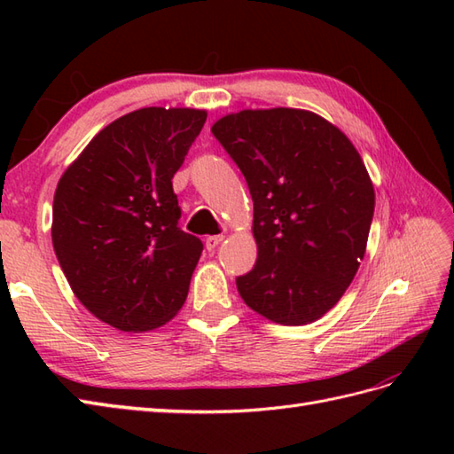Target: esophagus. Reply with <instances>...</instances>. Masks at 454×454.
Segmentation results:
<instances>
[{"label": "esophagus", "mask_w": 454, "mask_h": 454, "mask_svg": "<svg viewBox=\"0 0 454 454\" xmlns=\"http://www.w3.org/2000/svg\"><path fill=\"white\" fill-rule=\"evenodd\" d=\"M222 239H224V236H208L207 242H205L208 252H215V249L218 247V244L222 242Z\"/></svg>", "instance_id": "1"}]
</instances>
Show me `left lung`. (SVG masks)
Masks as SVG:
<instances>
[{"label":"left lung","instance_id":"8db88e82","mask_svg":"<svg viewBox=\"0 0 454 454\" xmlns=\"http://www.w3.org/2000/svg\"><path fill=\"white\" fill-rule=\"evenodd\" d=\"M210 132L254 200L257 262L236 278L239 296L277 324L317 320L351 285L369 239L374 189L359 152L302 109L239 111Z\"/></svg>","mask_w":454,"mask_h":454}]
</instances>
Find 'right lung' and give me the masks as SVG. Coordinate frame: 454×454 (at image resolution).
<instances>
[{"label": "right lung", "mask_w": 454, "mask_h": 454, "mask_svg": "<svg viewBox=\"0 0 454 454\" xmlns=\"http://www.w3.org/2000/svg\"><path fill=\"white\" fill-rule=\"evenodd\" d=\"M205 121L197 109L124 114L58 181V263L78 301L121 332L163 325L187 298L202 242L179 228L171 179Z\"/></svg>", "instance_id": "right-lung-1"}]
</instances>
